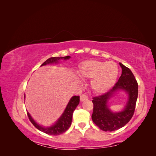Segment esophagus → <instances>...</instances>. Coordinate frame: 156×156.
I'll use <instances>...</instances> for the list:
<instances>
[{"mask_svg":"<svg viewBox=\"0 0 156 156\" xmlns=\"http://www.w3.org/2000/svg\"><path fill=\"white\" fill-rule=\"evenodd\" d=\"M88 98V96L85 94H82L81 96H80V100H81V101H84L85 100H87Z\"/></svg>","mask_w":156,"mask_h":156,"instance_id":"esophagus-1","label":"esophagus"}]
</instances>
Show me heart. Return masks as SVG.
<instances>
[{
	"label": "heart",
	"instance_id": "obj_1",
	"mask_svg": "<svg viewBox=\"0 0 156 156\" xmlns=\"http://www.w3.org/2000/svg\"><path fill=\"white\" fill-rule=\"evenodd\" d=\"M79 73L84 79H91L90 85L94 92L103 93L108 90L115 83L119 68L112 62L90 60L81 64Z\"/></svg>",
	"mask_w": 156,
	"mask_h": 156
}]
</instances>
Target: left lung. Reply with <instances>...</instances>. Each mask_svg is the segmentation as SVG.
Returning <instances> with one entry per match:
<instances>
[{"label": "left lung", "mask_w": 156, "mask_h": 156, "mask_svg": "<svg viewBox=\"0 0 156 156\" xmlns=\"http://www.w3.org/2000/svg\"><path fill=\"white\" fill-rule=\"evenodd\" d=\"M122 75L119 81L109 91L101 96L94 97L92 119L99 128L104 131H112L124 127L133 116L138 96V83L131 71L122 63ZM124 90L129 94V101L125 109L113 113L108 107L107 102L116 91Z\"/></svg>", "instance_id": "left-lung-1"}]
</instances>
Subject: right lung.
Wrapping results in <instances>:
<instances>
[{
  "label": "right lung",
  "mask_w": 156,
  "mask_h": 156,
  "mask_svg": "<svg viewBox=\"0 0 156 156\" xmlns=\"http://www.w3.org/2000/svg\"><path fill=\"white\" fill-rule=\"evenodd\" d=\"M69 58H70L69 56H60V57H51L45 61V62L41 64V66L49 64L57 63L60 59L67 60ZM79 101L80 99L79 96H74L71 98V100L68 103V105L66 108V109L64 111L62 116L59 118V119H58V120L56 121V122L54 125L50 127H44L40 126L33 120L30 115L28 112L27 115L29 116V119L31 122V123L34 125L37 129H39L40 131L48 135H58L64 133L66 131H67L69 129V127H70L71 124H72L73 111L75 108H76L77 106L79 105Z\"/></svg>",
  "instance_id": "obj_1"
}]
</instances>
